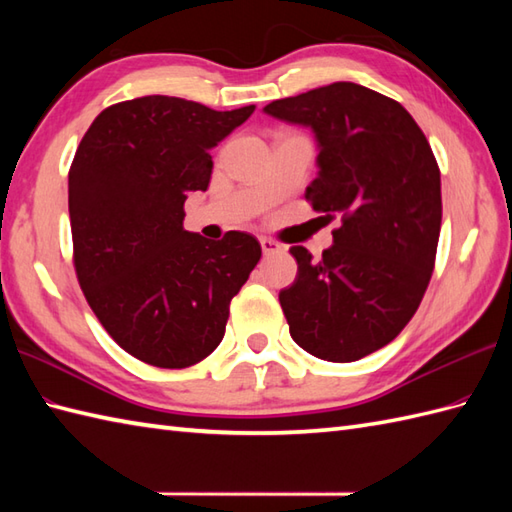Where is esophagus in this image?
Masks as SVG:
<instances>
[{"instance_id": "obj_1", "label": "esophagus", "mask_w": 512, "mask_h": 512, "mask_svg": "<svg viewBox=\"0 0 512 512\" xmlns=\"http://www.w3.org/2000/svg\"><path fill=\"white\" fill-rule=\"evenodd\" d=\"M259 244H262L264 255H275V253H279V250H281V246L275 242V239H270V237H259Z\"/></svg>"}]
</instances>
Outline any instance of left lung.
Here are the masks:
<instances>
[{"mask_svg": "<svg viewBox=\"0 0 512 512\" xmlns=\"http://www.w3.org/2000/svg\"><path fill=\"white\" fill-rule=\"evenodd\" d=\"M264 112L312 129L319 173L306 200L341 220L319 262L290 248L297 279L279 292L290 336L323 361H358L396 339L429 286L442 222L436 156L405 107L350 81Z\"/></svg>", "mask_w": 512, "mask_h": 512, "instance_id": "obj_1", "label": "left lung"}]
</instances>
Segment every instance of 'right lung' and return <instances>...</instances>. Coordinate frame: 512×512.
<instances>
[{"instance_id":"1","label":"right lung","mask_w":512,"mask_h":512,"mask_svg":"<svg viewBox=\"0 0 512 512\" xmlns=\"http://www.w3.org/2000/svg\"><path fill=\"white\" fill-rule=\"evenodd\" d=\"M253 112L143 96L103 110L76 149V277L107 334L147 365L182 369L209 356L262 257L248 233L211 242L182 226L187 195L209 187L211 149Z\"/></svg>"}]
</instances>
